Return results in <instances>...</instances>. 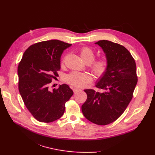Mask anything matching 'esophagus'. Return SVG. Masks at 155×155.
I'll use <instances>...</instances> for the list:
<instances>
[{
    "label": "esophagus",
    "mask_w": 155,
    "mask_h": 155,
    "mask_svg": "<svg viewBox=\"0 0 155 155\" xmlns=\"http://www.w3.org/2000/svg\"><path fill=\"white\" fill-rule=\"evenodd\" d=\"M81 90L80 89H78V88H73V91H74V93H77V92H78V91H80Z\"/></svg>",
    "instance_id": "esophagus-1"
}]
</instances>
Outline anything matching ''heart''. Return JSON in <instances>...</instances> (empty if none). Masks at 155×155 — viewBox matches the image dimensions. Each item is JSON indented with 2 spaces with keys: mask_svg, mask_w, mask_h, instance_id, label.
Instances as JSON below:
<instances>
[{
  "mask_svg": "<svg viewBox=\"0 0 155 155\" xmlns=\"http://www.w3.org/2000/svg\"><path fill=\"white\" fill-rule=\"evenodd\" d=\"M82 59L87 63H89L90 68L97 77H102L106 73L108 68V62L106 57H101L94 60L95 52L89 47H83L80 50ZM66 81L71 85L78 88H83L92 81L91 76L87 72L73 71L68 74Z\"/></svg>",
  "mask_w": 155,
  "mask_h": 155,
  "instance_id": "1",
  "label": "heart"
}]
</instances>
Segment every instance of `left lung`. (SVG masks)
Returning <instances> with one entry per match:
<instances>
[{
  "label": "left lung",
  "instance_id": "8db88e82",
  "mask_svg": "<svg viewBox=\"0 0 155 155\" xmlns=\"http://www.w3.org/2000/svg\"><path fill=\"white\" fill-rule=\"evenodd\" d=\"M95 44L103 48L108 62L107 72L96 84L103 92L84 90L87 98L81 108L87 119L98 125H107L118 119L132 100L138 81L136 63L123 45L107 40Z\"/></svg>",
  "mask_w": 155,
  "mask_h": 155
}]
</instances>
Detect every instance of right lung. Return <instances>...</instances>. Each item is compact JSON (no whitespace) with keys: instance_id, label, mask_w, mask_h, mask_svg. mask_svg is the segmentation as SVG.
<instances>
[{"instance_id":"right-lung-1","label":"right lung","mask_w":155,"mask_h":155,"mask_svg":"<svg viewBox=\"0 0 155 155\" xmlns=\"http://www.w3.org/2000/svg\"><path fill=\"white\" fill-rule=\"evenodd\" d=\"M72 45L58 40L46 41L30 46L18 66V90L26 107L37 120L51 123L64 114L66 102L73 91L64 84L52 91L48 84L57 78L61 57Z\"/></svg>"}]
</instances>
